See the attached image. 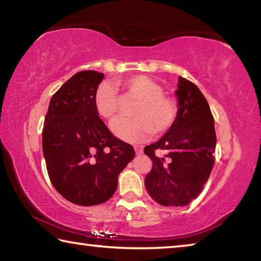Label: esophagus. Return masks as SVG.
Here are the masks:
<instances>
[{
	"instance_id": "obj_1",
	"label": "esophagus",
	"mask_w": 261,
	"mask_h": 261,
	"mask_svg": "<svg viewBox=\"0 0 261 261\" xmlns=\"http://www.w3.org/2000/svg\"><path fill=\"white\" fill-rule=\"evenodd\" d=\"M134 148H135V151H136L137 154H140L141 152H143L144 147H143V145H135Z\"/></svg>"
}]
</instances>
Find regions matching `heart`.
<instances>
[{"mask_svg":"<svg viewBox=\"0 0 261 261\" xmlns=\"http://www.w3.org/2000/svg\"><path fill=\"white\" fill-rule=\"evenodd\" d=\"M125 99L137 100L132 107V118H117L112 130L118 138L129 143H138L154 134L169 130L178 115V103L174 98L163 94L160 84L146 76H134L118 82ZM95 109L101 117L114 118L120 109L114 88L102 84L94 98Z\"/></svg>","mask_w":261,"mask_h":261,"instance_id":"b5f03b06","label":"heart"}]
</instances>
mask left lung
Masks as SVG:
<instances>
[{"instance_id":"1","label":"left lung","mask_w":261,"mask_h":261,"mask_svg":"<svg viewBox=\"0 0 261 261\" xmlns=\"http://www.w3.org/2000/svg\"><path fill=\"white\" fill-rule=\"evenodd\" d=\"M178 115L167 134L144 152L152 160L145 188L162 206H184L199 196L214 166L216 135L208 102L197 85L178 77ZM156 150H166L165 158Z\"/></svg>"}]
</instances>
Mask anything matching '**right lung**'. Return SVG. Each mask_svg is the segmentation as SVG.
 Masks as SVG:
<instances>
[{"mask_svg": "<svg viewBox=\"0 0 261 261\" xmlns=\"http://www.w3.org/2000/svg\"><path fill=\"white\" fill-rule=\"evenodd\" d=\"M103 78L93 70L73 74L53 95L43 123L42 149L53 187L81 206L110 199L118 174L135 158L134 147L115 137L95 109Z\"/></svg>", "mask_w": 261, "mask_h": 261, "instance_id": "right-lung-1", "label": "right lung"}]
</instances>
